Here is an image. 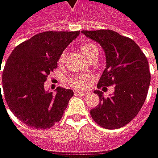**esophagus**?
<instances>
[{
  "mask_svg": "<svg viewBox=\"0 0 158 158\" xmlns=\"http://www.w3.org/2000/svg\"><path fill=\"white\" fill-rule=\"evenodd\" d=\"M73 93H74V94H80V95H87L88 94V93H86V92H81L78 90H75Z\"/></svg>",
  "mask_w": 158,
  "mask_h": 158,
  "instance_id": "esophagus-1",
  "label": "esophagus"
}]
</instances>
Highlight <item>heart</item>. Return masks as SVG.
Returning a JSON list of instances; mask_svg holds the SVG:
<instances>
[{
    "instance_id": "heart-1",
    "label": "heart",
    "mask_w": 158,
    "mask_h": 158,
    "mask_svg": "<svg viewBox=\"0 0 158 158\" xmlns=\"http://www.w3.org/2000/svg\"><path fill=\"white\" fill-rule=\"evenodd\" d=\"M80 51L82 53V55L85 56L86 59H90L94 56H98L100 54V49L98 48V46L94 43H91V42H85L83 43L80 46ZM65 60V53L63 52L61 55L59 56L58 59H57V64L58 65H62L64 63ZM89 77L87 76H79V75H73L71 76L68 79V84L73 86L74 88H85L87 85V83L89 81Z\"/></svg>"
}]
</instances>
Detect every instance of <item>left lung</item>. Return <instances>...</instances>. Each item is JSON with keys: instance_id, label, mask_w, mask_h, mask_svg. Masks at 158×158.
I'll return each mask as SVG.
<instances>
[{"instance_id": "left-lung-1", "label": "left lung", "mask_w": 158, "mask_h": 158, "mask_svg": "<svg viewBox=\"0 0 158 158\" xmlns=\"http://www.w3.org/2000/svg\"><path fill=\"white\" fill-rule=\"evenodd\" d=\"M81 32L105 52L106 68L97 87L115 85L113 95L108 98L99 90L94 92L101 102L91 110V116L104 129L121 128L138 115L146 101L151 78L148 59L136 42L113 30Z\"/></svg>"}]
</instances>
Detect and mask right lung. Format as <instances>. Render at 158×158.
<instances>
[{
	"mask_svg": "<svg viewBox=\"0 0 158 158\" xmlns=\"http://www.w3.org/2000/svg\"><path fill=\"white\" fill-rule=\"evenodd\" d=\"M79 34L78 30L39 33L18 45L8 57L3 94L12 113L28 127L50 129L62 118L73 91L57 87L53 94L45 91L44 83L57 67L61 53Z\"/></svg>",
	"mask_w": 158,
	"mask_h": 158,
	"instance_id": "add662e5",
	"label": "right lung"
}]
</instances>
